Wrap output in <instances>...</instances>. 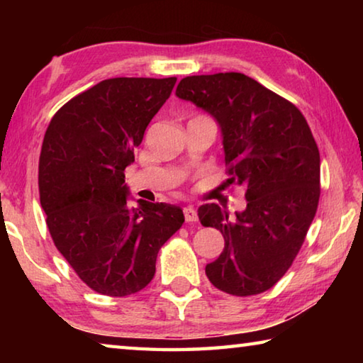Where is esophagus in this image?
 I'll list each match as a JSON object with an SVG mask.
<instances>
[{
  "label": "esophagus",
  "mask_w": 363,
  "mask_h": 363,
  "mask_svg": "<svg viewBox=\"0 0 363 363\" xmlns=\"http://www.w3.org/2000/svg\"><path fill=\"white\" fill-rule=\"evenodd\" d=\"M184 218H186L187 223H195L199 219V214H196L194 206H184Z\"/></svg>",
  "instance_id": "esophagus-1"
}]
</instances>
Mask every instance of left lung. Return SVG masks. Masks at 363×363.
Instances as JSON below:
<instances>
[{"instance_id": "obj_1", "label": "left lung", "mask_w": 363, "mask_h": 363, "mask_svg": "<svg viewBox=\"0 0 363 363\" xmlns=\"http://www.w3.org/2000/svg\"><path fill=\"white\" fill-rule=\"evenodd\" d=\"M182 101L211 115L223 139L227 181L247 189V208L205 203L200 223L224 237V250L206 264L211 284L235 296L272 288L296 257L320 196V155L303 113L243 73L182 78Z\"/></svg>"}]
</instances>
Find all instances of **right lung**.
<instances>
[{
    "mask_svg": "<svg viewBox=\"0 0 363 363\" xmlns=\"http://www.w3.org/2000/svg\"><path fill=\"white\" fill-rule=\"evenodd\" d=\"M176 78H108L49 123L40 155V201L54 245L86 285L128 296L150 284L158 250L184 223L179 206L131 208L125 169Z\"/></svg>",
    "mask_w": 363,
    "mask_h": 363,
    "instance_id": "1",
    "label": "right lung"
}]
</instances>
